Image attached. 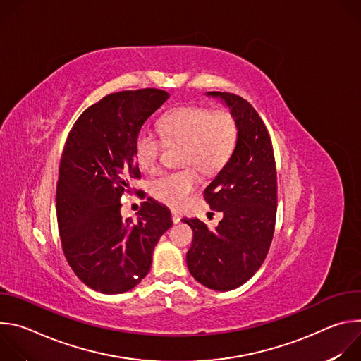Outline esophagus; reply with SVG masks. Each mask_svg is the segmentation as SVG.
I'll return each instance as SVG.
<instances>
[{
  "instance_id": "34e87169",
  "label": "esophagus",
  "mask_w": 361,
  "mask_h": 361,
  "mask_svg": "<svg viewBox=\"0 0 361 361\" xmlns=\"http://www.w3.org/2000/svg\"><path fill=\"white\" fill-rule=\"evenodd\" d=\"M171 220H173V223H174V224L180 223V220H181L180 213H177V212H171Z\"/></svg>"
}]
</instances>
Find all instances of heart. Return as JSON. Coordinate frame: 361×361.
Instances as JSON below:
<instances>
[{"instance_id":"1","label":"heart","mask_w":361,"mask_h":361,"mask_svg":"<svg viewBox=\"0 0 361 361\" xmlns=\"http://www.w3.org/2000/svg\"><path fill=\"white\" fill-rule=\"evenodd\" d=\"M167 144L181 142V164H192L205 174L220 171L235 148L238 127L234 116L204 106H185L166 114L159 124ZM161 138L141 128L134 138L133 152L138 166L151 173L157 169L163 148ZM200 184L194 167L166 173L151 183V195L161 204L180 209Z\"/></svg>"}]
</instances>
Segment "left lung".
Wrapping results in <instances>:
<instances>
[{
    "instance_id": "obj_1",
    "label": "left lung",
    "mask_w": 361,
    "mask_h": 361,
    "mask_svg": "<svg viewBox=\"0 0 361 361\" xmlns=\"http://www.w3.org/2000/svg\"><path fill=\"white\" fill-rule=\"evenodd\" d=\"M231 109L238 138L230 160L204 191L223 220L214 230L198 219L187 252L191 276L202 286L228 291L250 280L266 260L277 214V171L270 134L250 102L231 92L212 91Z\"/></svg>"
}]
</instances>
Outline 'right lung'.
Returning a JSON list of instances; mask_svg holds the SVG:
<instances>
[{
	"instance_id": "add662e5",
	"label": "right lung",
	"mask_w": 361,
	"mask_h": 361,
	"mask_svg": "<svg viewBox=\"0 0 361 361\" xmlns=\"http://www.w3.org/2000/svg\"><path fill=\"white\" fill-rule=\"evenodd\" d=\"M170 94L159 88L118 91L90 106L68 133L57 183V221L66 259L90 288L120 294L149 271L152 251L173 226L170 210L151 198L138 219H123L121 197L141 173L133 142Z\"/></svg>"
}]
</instances>
